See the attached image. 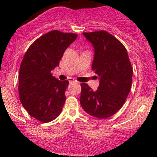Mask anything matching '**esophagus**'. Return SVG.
Segmentation results:
<instances>
[{
	"mask_svg": "<svg viewBox=\"0 0 157 157\" xmlns=\"http://www.w3.org/2000/svg\"><path fill=\"white\" fill-rule=\"evenodd\" d=\"M70 82H73V83H78V82L75 80V79H70L69 80Z\"/></svg>",
	"mask_w": 157,
	"mask_h": 157,
	"instance_id": "1",
	"label": "esophagus"
}]
</instances>
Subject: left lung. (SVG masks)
<instances>
[{
  "mask_svg": "<svg viewBox=\"0 0 157 157\" xmlns=\"http://www.w3.org/2000/svg\"><path fill=\"white\" fill-rule=\"evenodd\" d=\"M82 35L94 49L91 69L100 84L96 91L87 84H81V106L91 116L108 118L121 109L130 92L133 69L128 55L123 45L109 32Z\"/></svg>",
  "mask_w": 157,
  "mask_h": 157,
  "instance_id": "left-lung-1",
  "label": "left lung"
}]
</instances>
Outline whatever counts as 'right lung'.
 I'll return each instance as SVG.
<instances>
[{"mask_svg":"<svg viewBox=\"0 0 157 157\" xmlns=\"http://www.w3.org/2000/svg\"><path fill=\"white\" fill-rule=\"evenodd\" d=\"M77 35L57 30L36 40L23 57L19 71L20 100L32 117L51 122L62 112L68 81L58 80L51 71Z\"/></svg>","mask_w":157,"mask_h":157,"instance_id":"1","label":"right lung"}]
</instances>
